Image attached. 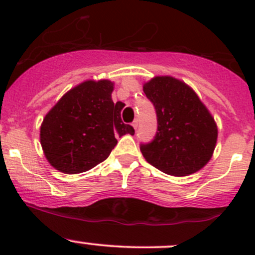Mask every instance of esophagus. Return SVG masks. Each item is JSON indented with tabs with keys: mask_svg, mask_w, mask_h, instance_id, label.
Returning <instances> with one entry per match:
<instances>
[{
	"mask_svg": "<svg viewBox=\"0 0 255 255\" xmlns=\"http://www.w3.org/2000/svg\"><path fill=\"white\" fill-rule=\"evenodd\" d=\"M132 127L134 128L135 130H137V128H138V120H135V121H133V123H132Z\"/></svg>",
	"mask_w": 255,
	"mask_h": 255,
	"instance_id": "obj_1",
	"label": "esophagus"
}]
</instances>
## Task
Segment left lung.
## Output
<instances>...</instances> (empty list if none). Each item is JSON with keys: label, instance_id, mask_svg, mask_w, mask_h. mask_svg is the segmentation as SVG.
<instances>
[{"label": "left lung", "instance_id": "1", "mask_svg": "<svg viewBox=\"0 0 255 255\" xmlns=\"http://www.w3.org/2000/svg\"><path fill=\"white\" fill-rule=\"evenodd\" d=\"M155 107L158 132L140 151L163 173L186 176L201 170L212 158L218 129L196 92L173 76H155L143 85Z\"/></svg>", "mask_w": 255, "mask_h": 255}]
</instances>
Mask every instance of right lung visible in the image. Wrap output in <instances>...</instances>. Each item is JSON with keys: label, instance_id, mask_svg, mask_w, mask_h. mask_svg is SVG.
Returning <instances> with one entry per match:
<instances>
[{"label": "right lung", "instance_id": "add662e5", "mask_svg": "<svg viewBox=\"0 0 255 255\" xmlns=\"http://www.w3.org/2000/svg\"><path fill=\"white\" fill-rule=\"evenodd\" d=\"M113 82L86 80L69 90L45 115L40 144L53 168L65 174L90 170L109 158L115 135L134 134L121 118L125 104H113Z\"/></svg>", "mask_w": 255, "mask_h": 255}]
</instances>
